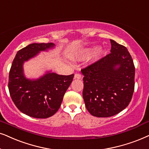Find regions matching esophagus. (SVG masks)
I'll list each match as a JSON object with an SVG mask.
<instances>
[{"label":"esophagus","mask_w":149,"mask_h":149,"mask_svg":"<svg viewBox=\"0 0 149 149\" xmlns=\"http://www.w3.org/2000/svg\"><path fill=\"white\" fill-rule=\"evenodd\" d=\"M81 78V74H79V73H76V74H74V79H79Z\"/></svg>","instance_id":"34e87169"}]
</instances>
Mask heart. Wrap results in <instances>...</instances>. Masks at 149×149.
I'll use <instances>...</instances> for the list:
<instances>
[{
  "label": "heart",
  "instance_id": "1",
  "mask_svg": "<svg viewBox=\"0 0 149 149\" xmlns=\"http://www.w3.org/2000/svg\"><path fill=\"white\" fill-rule=\"evenodd\" d=\"M93 51H94L93 48L86 49L83 50L81 53L77 54V55L75 56V58H76V59H83V58H85L86 57H88L89 55H90L92 53H93ZM104 53H105V51H104V50H103V49H98L96 50L93 55V61H96L98 60V59H99L103 55Z\"/></svg>",
  "mask_w": 149,
  "mask_h": 149
}]
</instances>
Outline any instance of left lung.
<instances>
[{"mask_svg":"<svg viewBox=\"0 0 149 149\" xmlns=\"http://www.w3.org/2000/svg\"><path fill=\"white\" fill-rule=\"evenodd\" d=\"M111 53L82 69L84 98L92 116H114L129 105L134 91L135 66L125 46L110 40Z\"/></svg>","mask_w":149,"mask_h":149,"instance_id":"8db88e82","label":"left lung"}]
</instances>
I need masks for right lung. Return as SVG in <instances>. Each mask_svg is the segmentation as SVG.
Listing matches in <instances>:
<instances>
[{
	"label": "right lung",
	"instance_id": "add662e5",
	"mask_svg": "<svg viewBox=\"0 0 149 149\" xmlns=\"http://www.w3.org/2000/svg\"><path fill=\"white\" fill-rule=\"evenodd\" d=\"M54 46L53 43H33L23 48L17 53L9 71L8 88L11 99L21 112L36 118H46L57 112L74 77V74L66 76L51 72L38 79L24 77V61Z\"/></svg>",
	"mask_w": 149,
	"mask_h": 149
}]
</instances>
